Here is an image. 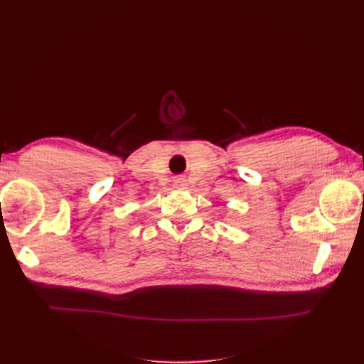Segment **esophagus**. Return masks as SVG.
<instances>
[{
	"mask_svg": "<svg viewBox=\"0 0 364 364\" xmlns=\"http://www.w3.org/2000/svg\"><path fill=\"white\" fill-rule=\"evenodd\" d=\"M174 185L178 186V188H185V186H186V182H185V179H183V178H178V179L174 181Z\"/></svg>",
	"mask_w": 364,
	"mask_h": 364,
	"instance_id": "obj_1",
	"label": "esophagus"
}]
</instances>
